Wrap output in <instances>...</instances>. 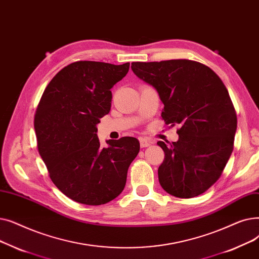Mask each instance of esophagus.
Instances as JSON below:
<instances>
[{
  "label": "esophagus",
  "instance_id": "34e87169",
  "mask_svg": "<svg viewBox=\"0 0 259 259\" xmlns=\"http://www.w3.org/2000/svg\"><path fill=\"white\" fill-rule=\"evenodd\" d=\"M139 142H140V146L141 147H147V146H150L153 143L151 140L146 139V138H143V137L139 138Z\"/></svg>",
  "mask_w": 259,
  "mask_h": 259
}]
</instances>
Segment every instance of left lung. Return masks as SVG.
<instances>
[{
    "mask_svg": "<svg viewBox=\"0 0 259 259\" xmlns=\"http://www.w3.org/2000/svg\"><path fill=\"white\" fill-rule=\"evenodd\" d=\"M132 70L157 91L165 124L179 139L158 141L165 157L158 168L162 189L178 198L204 193L218 180L233 152L237 118L224 82L191 60L133 62Z\"/></svg>",
    "mask_w": 259,
    "mask_h": 259,
    "instance_id": "1",
    "label": "left lung"
}]
</instances>
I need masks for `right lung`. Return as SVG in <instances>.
I'll return each instance as SVG.
<instances>
[{
    "mask_svg": "<svg viewBox=\"0 0 259 259\" xmlns=\"http://www.w3.org/2000/svg\"><path fill=\"white\" fill-rule=\"evenodd\" d=\"M130 63L114 65L78 61L61 69L45 89L34 116L38 149L56 187L70 199L100 205L118 197L140 144L134 137L97 136L99 119L108 114L113 86Z\"/></svg>",
    "mask_w": 259,
    "mask_h": 259,
    "instance_id": "1",
    "label": "right lung"
}]
</instances>
